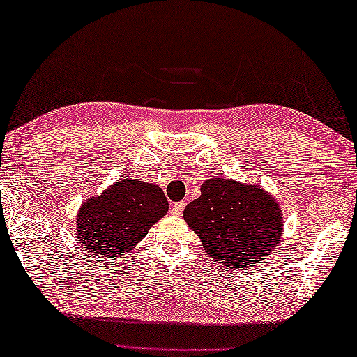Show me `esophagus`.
<instances>
[{
    "instance_id": "34e87169",
    "label": "esophagus",
    "mask_w": 357,
    "mask_h": 357,
    "mask_svg": "<svg viewBox=\"0 0 357 357\" xmlns=\"http://www.w3.org/2000/svg\"><path fill=\"white\" fill-rule=\"evenodd\" d=\"M183 208H185V202H175L171 207V213L175 215V217H180V215L183 213Z\"/></svg>"
}]
</instances>
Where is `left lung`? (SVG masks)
I'll use <instances>...</instances> for the list:
<instances>
[{"label":"left lung","mask_w":357,"mask_h":357,"mask_svg":"<svg viewBox=\"0 0 357 357\" xmlns=\"http://www.w3.org/2000/svg\"><path fill=\"white\" fill-rule=\"evenodd\" d=\"M183 218L206 253L232 268L264 261L283 232V215L268 192L221 177L202 183L201 196L185 207Z\"/></svg>","instance_id":"8db88e82"}]
</instances>
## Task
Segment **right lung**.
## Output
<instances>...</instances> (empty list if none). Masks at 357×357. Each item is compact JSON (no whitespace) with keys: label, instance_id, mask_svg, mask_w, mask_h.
<instances>
[{"label":"right lung","instance_id":"add662e5","mask_svg":"<svg viewBox=\"0 0 357 357\" xmlns=\"http://www.w3.org/2000/svg\"><path fill=\"white\" fill-rule=\"evenodd\" d=\"M167 210L160 186L123 178L82 204L75 231L91 256L116 258L142 241Z\"/></svg>","mask_w":357,"mask_h":357}]
</instances>
